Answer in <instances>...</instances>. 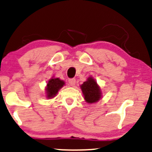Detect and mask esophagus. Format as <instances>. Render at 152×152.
I'll return each instance as SVG.
<instances>
[{"instance_id": "esophagus-1", "label": "esophagus", "mask_w": 152, "mask_h": 152, "mask_svg": "<svg viewBox=\"0 0 152 152\" xmlns=\"http://www.w3.org/2000/svg\"><path fill=\"white\" fill-rule=\"evenodd\" d=\"M69 83L71 86H75V83H76V79L75 78H69Z\"/></svg>"}]
</instances>
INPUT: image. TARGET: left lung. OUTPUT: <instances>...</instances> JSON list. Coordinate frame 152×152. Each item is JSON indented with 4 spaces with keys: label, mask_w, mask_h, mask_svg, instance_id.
I'll list each match as a JSON object with an SVG mask.
<instances>
[{
    "label": "left lung",
    "mask_w": 152,
    "mask_h": 152,
    "mask_svg": "<svg viewBox=\"0 0 152 152\" xmlns=\"http://www.w3.org/2000/svg\"><path fill=\"white\" fill-rule=\"evenodd\" d=\"M84 99L89 104L96 102L101 98V91L99 87L92 78H88L81 86Z\"/></svg>",
    "instance_id": "left-lung-1"
}]
</instances>
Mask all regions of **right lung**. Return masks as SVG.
Instances as JSON below:
<instances>
[{"label": "right lung", "mask_w": 152, "mask_h": 152, "mask_svg": "<svg viewBox=\"0 0 152 152\" xmlns=\"http://www.w3.org/2000/svg\"><path fill=\"white\" fill-rule=\"evenodd\" d=\"M64 85V82L58 78H51L47 83V97L51 98L58 93V90Z\"/></svg>", "instance_id": "right-lung-1"}]
</instances>
